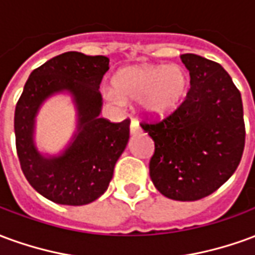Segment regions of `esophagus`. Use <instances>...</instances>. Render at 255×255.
<instances>
[{
    "label": "esophagus",
    "instance_id": "obj_1",
    "mask_svg": "<svg viewBox=\"0 0 255 255\" xmlns=\"http://www.w3.org/2000/svg\"><path fill=\"white\" fill-rule=\"evenodd\" d=\"M129 131H131V133H139L142 132V128H140V126H139L138 122H135V120H132L131 122V127H129Z\"/></svg>",
    "mask_w": 255,
    "mask_h": 255
}]
</instances>
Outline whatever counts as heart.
I'll use <instances>...</instances> for the list:
<instances>
[{
  "instance_id": "heart-1",
  "label": "heart",
  "mask_w": 255,
  "mask_h": 255,
  "mask_svg": "<svg viewBox=\"0 0 255 255\" xmlns=\"http://www.w3.org/2000/svg\"><path fill=\"white\" fill-rule=\"evenodd\" d=\"M113 86L117 91L106 90V100L116 105L124 104V100L140 101L149 116L164 117L186 100L190 79L177 65H136L117 72Z\"/></svg>"
}]
</instances>
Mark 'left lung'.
I'll list each match as a JSON object with an SVG mask.
<instances>
[{
  "label": "left lung",
  "instance_id": "left-lung-1",
  "mask_svg": "<svg viewBox=\"0 0 255 255\" xmlns=\"http://www.w3.org/2000/svg\"><path fill=\"white\" fill-rule=\"evenodd\" d=\"M190 90L176 111L140 126L154 140L149 164L155 188L166 198L197 201L224 184L241 162L246 128L241 91L219 63L182 54Z\"/></svg>",
  "mask_w": 255,
  "mask_h": 255
}]
</instances>
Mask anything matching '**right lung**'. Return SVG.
<instances>
[{
  "label": "right lung",
  "instance_id": "obj_1",
  "mask_svg": "<svg viewBox=\"0 0 255 255\" xmlns=\"http://www.w3.org/2000/svg\"><path fill=\"white\" fill-rule=\"evenodd\" d=\"M109 69L105 56L67 52L31 72L14 109L16 151L25 179L41 195L60 205H86L100 198L127 146L129 119L111 123L100 117V84ZM69 91L79 113L78 133L61 156L46 159L33 144V123L41 102Z\"/></svg>",
  "mask_w": 255,
  "mask_h": 255
}]
</instances>
